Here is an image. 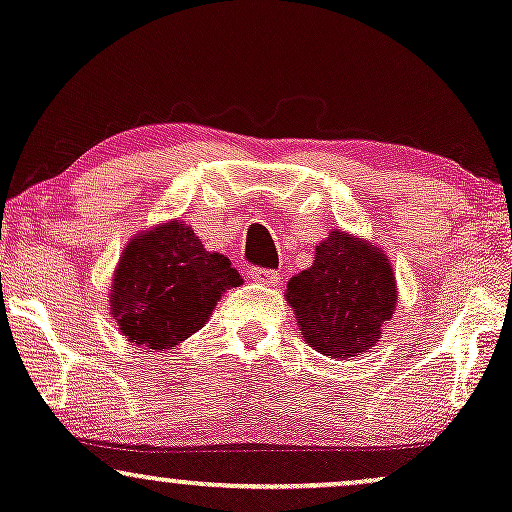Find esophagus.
<instances>
[{
    "mask_svg": "<svg viewBox=\"0 0 512 512\" xmlns=\"http://www.w3.org/2000/svg\"><path fill=\"white\" fill-rule=\"evenodd\" d=\"M251 280H256V283H263V285H271V283H278L280 280V273L273 271V268H251L249 271Z\"/></svg>",
    "mask_w": 512,
    "mask_h": 512,
    "instance_id": "1",
    "label": "esophagus"
}]
</instances>
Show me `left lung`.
I'll return each instance as SVG.
<instances>
[{
    "label": "left lung",
    "mask_w": 512,
    "mask_h": 512,
    "mask_svg": "<svg viewBox=\"0 0 512 512\" xmlns=\"http://www.w3.org/2000/svg\"><path fill=\"white\" fill-rule=\"evenodd\" d=\"M302 338L317 353L355 358L377 343L396 309V283L387 256L350 234L331 232L307 271L287 283Z\"/></svg>",
    "instance_id": "left-lung-1"
}]
</instances>
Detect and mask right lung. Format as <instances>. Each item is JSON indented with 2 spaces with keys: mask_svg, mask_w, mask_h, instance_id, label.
Segmentation results:
<instances>
[{
  "mask_svg": "<svg viewBox=\"0 0 512 512\" xmlns=\"http://www.w3.org/2000/svg\"><path fill=\"white\" fill-rule=\"evenodd\" d=\"M241 275L227 256L205 251L191 227L169 222L132 239L116 268L111 312L128 341L149 353L186 341Z\"/></svg>",
  "mask_w": 512,
  "mask_h": 512,
  "instance_id": "1",
  "label": "right lung"
}]
</instances>
